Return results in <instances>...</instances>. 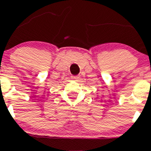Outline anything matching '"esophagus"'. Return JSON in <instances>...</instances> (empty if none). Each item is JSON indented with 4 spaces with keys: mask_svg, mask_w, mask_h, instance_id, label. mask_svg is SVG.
Instances as JSON below:
<instances>
[{
    "mask_svg": "<svg viewBox=\"0 0 151 151\" xmlns=\"http://www.w3.org/2000/svg\"><path fill=\"white\" fill-rule=\"evenodd\" d=\"M79 75H76V76H72V79H74L75 81H77L78 79H79Z\"/></svg>",
    "mask_w": 151,
    "mask_h": 151,
    "instance_id": "esophagus-1",
    "label": "esophagus"
}]
</instances>
